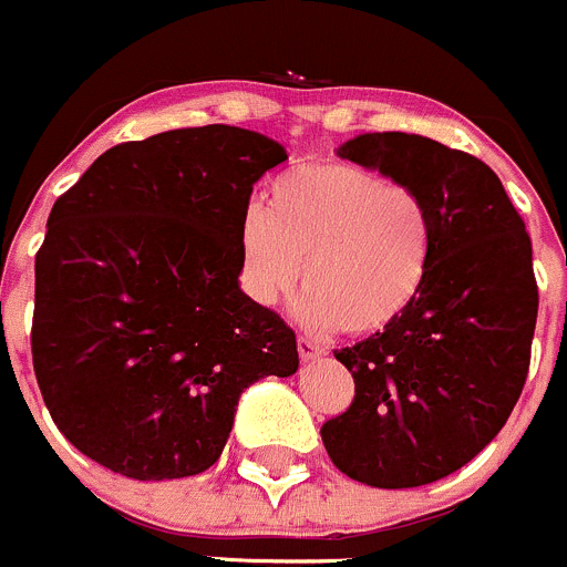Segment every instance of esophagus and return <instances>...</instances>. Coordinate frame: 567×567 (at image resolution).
<instances>
[{
	"instance_id": "esophagus-1",
	"label": "esophagus",
	"mask_w": 567,
	"mask_h": 567,
	"mask_svg": "<svg viewBox=\"0 0 567 567\" xmlns=\"http://www.w3.org/2000/svg\"><path fill=\"white\" fill-rule=\"evenodd\" d=\"M297 352H300V361H317L324 355V347H319L311 339H297Z\"/></svg>"
}]
</instances>
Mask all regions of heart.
I'll use <instances>...</instances> for the list:
<instances>
[{"mask_svg": "<svg viewBox=\"0 0 567 567\" xmlns=\"http://www.w3.org/2000/svg\"><path fill=\"white\" fill-rule=\"evenodd\" d=\"M248 295L261 306L295 289L311 330L367 336L408 313L433 265V215L419 189L352 162H311L270 184L239 220Z\"/></svg>", "mask_w": 567, "mask_h": 567, "instance_id": "b5f03b06", "label": "heart"}]
</instances>
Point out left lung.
I'll return each instance as SVG.
<instances>
[{
    "instance_id": "8db88e82",
    "label": "left lung",
    "mask_w": 567,
    "mask_h": 567,
    "mask_svg": "<svg viewBox=\"0 0 567 567\" xmlns=\"http://www.w3.org/2000/svg\"><path fill=\"white\" fill-rule=\"evenodd\" d=\"M336 154L424 195L433 265L405 317L336 350L355 396L319 433L350 480L430 485L496 439L526 383L537 319L529 234L496 173L439 140L358 134Z\"/></svg>"
}]
</instances>
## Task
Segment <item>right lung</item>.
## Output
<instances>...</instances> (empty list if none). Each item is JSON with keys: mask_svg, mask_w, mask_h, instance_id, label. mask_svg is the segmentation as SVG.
Wrapping results in <instances>:
<instances>
[{"mask_svg": "<svg viewBox=\"0 0 567 567\" xmlns=\"http://www.w3.org/2000/svg\"><path fill=\"white\" fill-rule=\"evenodd\" d=\"M289 159L226 123L104 151L35 256L32 367L60 433L132 480L215 466L256 380L297 372L295 330L239 289V220Z\"/></svg>", "mask_w": 567, "mask_h": 567, "instance_id": "1", "label": "right lung"}]
</instances>
